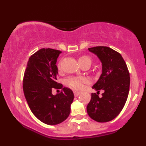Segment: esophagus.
Wrapping results in <instances>:
<instances>
[{
  "label": "esophagus",
  "mask_w": 146,
  "mask_h": 146,
  "mask_svg": "<svg viewBox=\"0 0 146 146\" xmlns=\"http://www.w3.org/2000/svg\"><path fill=\"white\" fill-rule=\"evenodd\" d=\"M74 95H75V97H78L80 95V92H78V91H74Z\"/></svg>",
  "instance_id": "obj_1"
}]
</instances>
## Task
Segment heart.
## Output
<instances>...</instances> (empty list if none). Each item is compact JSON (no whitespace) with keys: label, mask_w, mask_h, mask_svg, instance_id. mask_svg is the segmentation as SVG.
<instances>
[{"label":"heart","mask_w":146,"mask_h":146,"mask_svg":"<svg viewBox=\"0 0 146 146\" xmlns=\"http://www.w3.org/2000/svg\"><path fill=\"white\" fill-rule=\"evenodd\" d=\"M79 62L80 65L86 62H90L91 63V60L89 57L86 56H82L79 58ZM88 82L87 78H84L82 76H71L68 78L66 80V84L67 86H68L73 89L80 90L84 87V85Z\"/></svg>","instance_id":"1"}]
</instances>
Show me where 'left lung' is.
<instances>
[{"label":"left lung","instance_id":"left-lung-1","mask_svg":"<svg viewBox=\"0 0 146 146\" xmlns=\"http://www.w3.org/2000/svg\"><path fill=\"white\" fill-rule=\"evenodd\" d=\"M88 51L98 57L102 65V73L93 88L103 90L101 98L92 93L87 105V113L98 122L114 119L123 109L129 93L130 73L119 53L108 46H95Z\"/></svg>","mask_w":146,"mask_h":146}]
</instances>
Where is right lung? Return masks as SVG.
Wrapping results in <instances>:
<instances>
[{
  "mask_svg": "<svg viewBox=\"0 0 146 146\" xmlns=\"http://www.w3.org/2000/svg\"><path fill=\"white\" fill-rule=\"evenodd\" d=\"M61 51L41 48L29 58L23 78V91L30 109L40 121L48 125H57L67 119L74 99L73 91L64 87L53 95V88L62 84L56 82L57 59Z\"/></svg>",
  "mask_w": 146,
  "mask_h": 146,
  "instance_id": "right-lung-1",
  "label": "right lung"
}]
</instances>
